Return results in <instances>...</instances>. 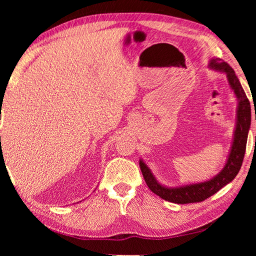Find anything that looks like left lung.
Returning a JSON list of instances; mask_svg holds the SVG:
<instances>
[{"label":"left lung","mask_w":256,"mask_h":256,"mask_svg":"<svg viewBox=\"0 0 256 256\" xmlns=\"http://www.w3.org/2000/svg\"><path fill=\"white\" fill-rule=\"evenodd\" d=\"M209 66L210 68L220 70V72L226 74L229 84L232 90L234 91L238 100L234 140H233L229 158H228L224 170L214 178L210 179L208 182L178 188H166L157 182L150 168L144 164L143 160H140V170H142L145 182L148 188L154 194L160 196L162 199L170 201L174 204H184L200 202V201H204L206 198L211 197L212 194L218 192L222 187H224L226 184L236 178L238 172H240L244 160V154H246L248 133L250 125H251V106H250V101L242 88L240 81L236 76L234 70L232 69L229 64L220 58H214L211 59Z\"/></svg>","instance_id":"left-lung-1"}]
</instances>
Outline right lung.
I'll return each mask as SVG.
<instances>
[{"label":"right lung","mask_w":256,"mask_h":256,"mask_svg":"<svg viewBox=\"0 0 256 256\" xmlns=\"http://www.w3.org/2000/svg\"><path fill=\"white\" fill-rule=\"evenodd\" d=\"M1 157H2V152H1Z\"/></svg>","instance_id":"obj_1"}]
</instances>
